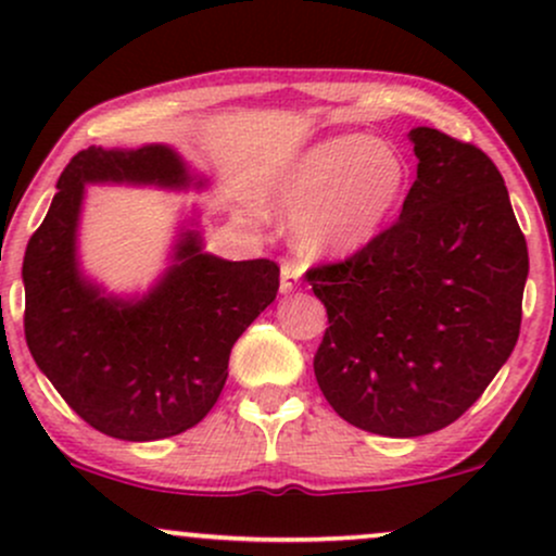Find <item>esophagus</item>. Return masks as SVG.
Here are the masks:
<instances>
[{"mask_svg": "<svg viewBox=\"0 0 556 556\" xmlns=\"http://www.w3.org/2000/svg\"><path fill=\"white\" fill-rule=\"evenodd\" d=\"M300 279V266L295 261H282V279H279V290L292 292L298 287Z\"/></svg>", "mask_w": 556, "mask_h": 556, "instance_id": "esophagus-1", "label": "esophagus"}]
</instances>
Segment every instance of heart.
Here are the masks:
<instances>
[{
    "label": "heart",
    "mask_w": 556,
    "mask_h": 556,
    "mask_svg": "<svg viewBox=\"0 0 556 556\" xmlns=\"http://www.w3.org/2000/svg\"><path fill=\"white\" fill-rule=\"evenodd\" d=\"M407 164L384 140L340 136L298 159L279 188L292 235L311 256H344L368 245L397 208Z\"/></svg>",
    "instance_id": "1"
}]
</instances>
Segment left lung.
Returning a JSON list of instances; mask_svg holds the SVG:
<instances>
[{"label":"left lung","instance_id":"obj_1","mask_svg":"<svg viewBox=\"0 0 556 556\" xmlns=\"http://www.w3.org/2000/svg\"><path fill=\"white\" fill-rule=\"evenodd\" d=\"M418 177L400 219L344 261L305 271L329 327L316 381L379 437L455 424L520 334L528 245L496 164L433 127L410 130Z\"/></svg>","mask_w":556,"mask_h":556}]
</instances>
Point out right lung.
Segmentation results:
<instances>
[{
    "label": "right lung",
    "instance_id": "right-lung-1",
    "mask_svg": "<svg viewBox=\"0 0 556 556\" xmlns=\"http://www.w3.org/2000/svg\"><path fill=\"white\" fill-rule=\"evenodd\" d=\"M101 180L185 185L188 175L167 146L86 149L70 159L25 248V342L88 426L125 442H154L193 429L212 410L232 344L277 298L279 266L208 256L188 232L149 298H101L75 264L83 182Z\"/></svg>",
    "mask_w": 556,
    "mask_h": 556
}]
</instances>
